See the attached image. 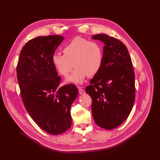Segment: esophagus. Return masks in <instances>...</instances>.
Here are the masks:
<instances>
[{"mask_svg":"<svg viewBox=\"0 0 160 160\" xmlns=\"http://www.w3.org/2000/svg\"><path fill=\"white\" fill-rule=\"evenodd\" d=\"M78 89H79V93L80 94H85V91L83 90V89H82L81 87H78Z\"/></svg>","mask_w":160,"mask_h":160,"instance_id":"34e87169","label":"esophagus"}]
</instances>
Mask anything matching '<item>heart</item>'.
<instances>
[{
  "mask_svg": "<svg viewBox=\"0 0 160 160\" xmlns=\"http://www.w3.org/2000/svg\"><path fill=\"white\" fill-rule=\"evenodd\" d=\"M63 53L64 55H53L51 62L58 73L64 78L68 77L73 66L76 68L66 79L67 82L82 84L87 76L96 75L102 66L103 49L96 42L76 37L64 48Z\"/></svg>",
  "mask_w": 160,
  "mask_h": 160,
  "instance_id": "b5f03b06",
  "label": "heart"
}]
</instances>
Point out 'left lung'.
Here are the masks:
<instances>
[{"label":"left lung","mask_w":160,"mask_h":160,"mask_svg":"<svg viewBox=\"0 0 160 160\" xmlns=\"http://www.w3.org/2000/svg\"><path fill=\"white\" fill-rule=\"evenodd\" d=\"M92 39L104 43L101 69L91 79L85 91L92 98V113L100 127L111 130L128 117L135 102V73L126 45L107 34Z\"/></svg>","instance_id":"1"}]
</instances>
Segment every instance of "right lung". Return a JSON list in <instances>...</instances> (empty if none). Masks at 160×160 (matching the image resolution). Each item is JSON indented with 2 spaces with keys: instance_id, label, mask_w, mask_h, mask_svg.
<instances>
[{
  "instance_id": "obj_1",
  "label": "right lung",
  "mask_w": 160,
  "mask_h": 160,
  "mask_svg": "<svg viewBox=\"0 0 160 160\" xmlns=\"http://www.w3.org/2000/svg\"><path fill=\"white\" fill-rule=\"evenodd\" d=\"M64 38L38 36L22 48L17 76L22 102L36 124L51 135L64 133L71 127V105L79 91L74 85L60 87V76L51 57Z\"/></svg>"
}]
</instances>
